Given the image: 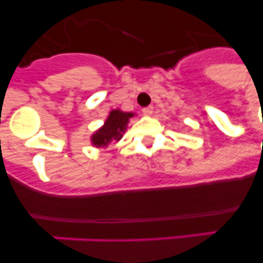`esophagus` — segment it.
<instances>
[{"instance_id": "34e87169", "label": "esophagus", "mask_w": 263, "mask_h": 263, "mask_svg": "<svg viewBox=\"0 0 263 263\" xmlns=\"http://www.w3.org/2000/svg\"><path fill=\"white\" fill-rule=\"evenodd\" d=\"M142 111L145 116H152L153 111H154V108L153 106H147V108H143Z\"/></svg>"}]
</instances>
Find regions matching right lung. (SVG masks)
<instances>
[{
  "mask_svg": "<svg viewBox=\"0 0 263 263\" xmlns=\"http://www.w3.org/2000/svg\"><path fill=\"white\" fill-rule=\"evenodd\" d=\"M132 117H134V113L130 111H122L120 109L111 110L103 126L90 137L92 145L96 147H106L111 141L118 142L122 138V134L125 133Z\"/></svg>",
  "mask_w": 263,
  "mask_h": 263,
  "instance_id": "1",
  "label": "right lung"
}]
</instances>
